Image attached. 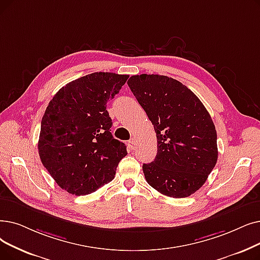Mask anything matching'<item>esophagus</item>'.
I'll return each instance as SVG.
<instances>
[{"instance_id":"34e87169","label":"esophagus","mask_w":260,"mask_h":260,"mask_svg":"<svg viewBox=\"0 0 260 260\" xmlns=\"http://www.w3.org/2000/svg\"><path fill=\"white\" fill-rule=\"evenodd\" d=\"M127 148L129 151L134 150L135 149V139H131L128 142H127Z\"/></svg>"}]
</instances>
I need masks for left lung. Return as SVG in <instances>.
<instances>
[{
	"mask_svg": "<svg viewBox=\"0 0 260 260\" xmlns=\"http://www.w3.org/2000/svg\"><path fill=\"white\" fill-rule=\"evenodd\" d=\"M127 85L157 137L154 161L142 166L146 182L170 198L193 194L218 159L217 132L207 109L190 89L172 77L133 75Z\"/></svg>",
	"mask_w": 260,
	"mask_h": 260,
	"instance_id": "1",
	"label": "left lung"
}]
</instances>
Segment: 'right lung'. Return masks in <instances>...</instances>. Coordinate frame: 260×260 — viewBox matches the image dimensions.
<instances>
[{"label": "right lung", "instance_id": "right-lung-1", "mask_svg": "<svg viewBox=\"0 0 260 260\" xmlns=\"http://www.w3.org/2000/svg\"><path fill=\"white\" fill-rule=\"evenodd\" d=\"M128 75L94 72L58 90L41 120L38 152L57 185L75 196L92 193L115 178L127 155L110 133L107 103Z\"/></svg>", "mask_w": 260, "mask_h": 260}]
</instances>
